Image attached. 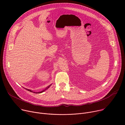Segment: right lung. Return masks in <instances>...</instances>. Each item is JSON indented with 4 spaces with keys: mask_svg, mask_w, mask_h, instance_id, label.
<instances>
[{
    "mask_svg": "<svg viewBox=\"0 0 125 125\" xmlns=\"http://www.w3.org/2000/svg\"><path fill=\"white\" fill-rule=\"evenodd\" d=\"M52 84H50V85H49V86L48 87H47L44 90H42V91H41V92H33V91H32V90H29V89H26V90H27L28 91H30V92H33V93H42V92H43L44 91H45L46 90H47L51 86Z\"/></svg>",
    "mask_w": 125,
    "mask_h": 125,
    "instance_id": "1",
    "label": "right lung"
}]
</instances>
